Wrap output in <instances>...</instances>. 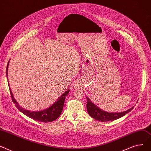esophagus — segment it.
Masks as SVG:
<instances>
[{
    "label": "esophagus",
    "instance_id": "34e87169",
    "mask_svg": "<svg viewBox=\"0 0 151 151\" xmlns=\"http://www.w3.org/2000/svg\"><path fill=\"white\" fill-rule=\"evenodd\" d=\"M77 86H76V87H77Z\"/></svg>",
    "mask_w": 151,
    "mask_h": 151
}]
</instances>
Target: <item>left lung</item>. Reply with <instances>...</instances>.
Instances as JSON below:
<instances>
[{"label":"left lung","instance_id":"8db88e82","mask_svg":"<svg viewBox=\"0 0 151 151\" xmlns=\"http://www.w3.org/2000/svg\"><path fill=\"white\" fill-rule=\"evenodd\" d=\"M87 103H86V109L88 114L93 118L103 122L107 121H112L119 119L122 116H124L127 113L130 112L134 107L129 109V110L119 113H110L105 111L101 109H99L97 105H96L94 103H93L91 100L86 97Z\"/></svg>","mask_w":151,"mask_h":151}]
</instances>
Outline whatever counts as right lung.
I'll return each instance as SVG.
<instances>
[{"label":"right lung","instance_id":"right-lung-1","mask_svg":"<svg viewBox=\"0 0 151 151\" xmlns=\"http://www.w3.org/2000/svg\"><path fill=\"white\" fill-rule=\"evenodd\" d=\"M8 65H9V61L8 62L7 66H6V77L7 80L8 81ZM9 84V83H8ZM9 88H10V91L11 94V96L12 98V101L13 103L16 105V107L18 109V110L24 113L26 116L28 117L34 119L36 121H38L40 122H52L53 121H55L57 119L62 113L63 109V105L65 103V101L66 99V96L68 95V93L69 92V90L68 91H66L63 94L61 95L56 100L54 104L51 105L49 108H47L44 110L38 111H30L29 110H27L26 109H24L20 105L18 104L14 99V97L13 96L11 88L10 85H9Z\"/></svg>","mask_w":151,"mask_h":151}]
</instances>
